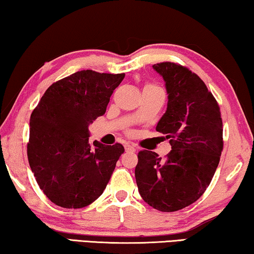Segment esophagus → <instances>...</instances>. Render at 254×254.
Wrapping results in <instances>:
<instances>
[{
  "label": "esophagus",
  "mask_w": 254,
  "mask_h": 254,
  "mask_svg": "<svg viewBox=\"0 0 254 254\" xmlns=\"http://www.w3.org/2000/svg\"><path fill=\"white\" fill-rule=\"evenodd\" d=\"M125 150H126V152H134L135 148L129 143H127V144H125Z\"/></svg>",
  "instance_id": "obj_1"
}]
</instances>
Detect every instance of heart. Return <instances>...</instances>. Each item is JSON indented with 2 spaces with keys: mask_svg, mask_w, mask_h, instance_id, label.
<instances>
[{
  "mask_svg": "<svg viewBox=\"0 0 254 254\" xmlns=\"http://www.w3.org/2000/svg\"><path fill=\"white\" fill-rule=\"evenodd\" d=\"M145 87H149V88H157V89H161V88L159 86H157V84H153V83H146ZM144 87V88H145ZM163 90V89H161Z\"/></svg>",
  "mask_w": 254,
  "mask_h": 254,
  "instance_id": "heart-1",
  "label": "heart"
}]
</instances>
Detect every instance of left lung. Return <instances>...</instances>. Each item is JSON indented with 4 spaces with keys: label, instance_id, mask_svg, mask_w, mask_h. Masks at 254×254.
Here are the masks:
<instances>
[{
    "label": "left lung",
    "instance_id": "obj_1",
    "mask_svg": "<svg viewBox=\"0 0 254 254\" xmlns=\"http://www.w3.org/2000/svg\"><path fill=\"white\" fill-rule=\"evenodd\" d=\"M163 75L167 110L156 130L172 145L165 158L138 152L135 178L139 194L150 206L175 212L194 203L205 192L223 150V127L218 102L196 73L172 62L153 65Z\"/></svg>",
    "mask_w": 254,
    "mask_h": 254
}]
</instances>
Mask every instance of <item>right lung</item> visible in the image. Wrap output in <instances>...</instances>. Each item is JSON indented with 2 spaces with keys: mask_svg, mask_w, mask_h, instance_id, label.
<instances>
[{
  "mask_svg": "<svg viewBox=\"0 0 254 254\" xmlns=\"http://www.w3.org/2000/svg\"><path fill=\"white\" fill-rule=\"evenodd\" d=\"M125 73L83 69L54 82L29 120L27 157L43 193L64 208L94 203L106 188L125 148L88 142V126L103 116Z\"/></svg>",
  "mask_w": 254,
  "mask_h": 254,
  "instance_id": "obj_1",
  "label": "right lung"
}]
</instances>
